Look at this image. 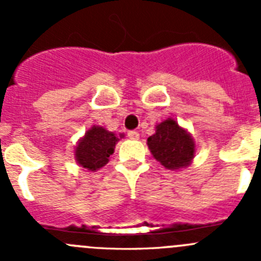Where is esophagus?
<instances>
[{"instance_id":"1","label":"esophagus","mask_w":261,"mask_h":261,"mask_svg":"<svg viewBox=\"0 0 261 261\" xmlns=\"http://www.w3.org/2000/svg\"><path fill=\"white\" fill-rule=\"evenodd\" d=\"M128 137L130 138V140H138V138H140V135H138V132H136V130H130V132H128Z\"/></svg>"}]
</instances>
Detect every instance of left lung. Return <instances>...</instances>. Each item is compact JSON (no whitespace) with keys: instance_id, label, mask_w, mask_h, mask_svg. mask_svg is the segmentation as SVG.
I'll use <instances>...</instances> for the list:
<instances>
[{"instance_id":"left-lung-1","label":"left lung","mask_w":261,"mask_h":261,"mask_svg":"<svg viewBox=\"0 0 261 261\" xmlns=\"http://www.w3.org/2000/svg\"><path fill=\"white\" fill-rule=\"evenodd\" d=\"M151 155L167 170H181L192 163L196 142L186 128L172 117L155 125V133L147 138Z\"/></svg>"}]
</instances>
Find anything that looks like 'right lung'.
I'll return each mask as SVG.
<instances>
[{"label": "right lung", "mask_w": 261, "mask_h": 261, "mask_svg": "<svg viewBox=\"0 0 261 261\" xmlns=\"http://www.w3.org/2000/svg\"><path fill=\"white\" fill-rule=\"evenodd\" d=\"M120 138L123 135H119ZM119 137L105 126L93 125L84 137L78 140L74 147V158L78 166L87 171H96L106 166L114 154Z\"/></svg>", "instance_id": "obj_1"}]
</instances>
